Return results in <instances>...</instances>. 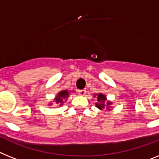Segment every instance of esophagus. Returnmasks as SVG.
Masks as SVG:
<instances>
[{
	"mask_svg": "<svg viewBox=\"0 0 159 159\" xmlns=\"http://www.w3.org/2000/svg\"><path fill=\"white\" fill-rule=\"evenodd\" d=\"M79 94L80 96H84L86 94V90L85 89H82V90H79L78 91Z\"/></svg>",
	"mask_w": 159,
	"mask_h": 159,
	"instance_id": "34e87169",
	"label": "esophagus"
}]
</instances>
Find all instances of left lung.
I'll return each instance as SVG.
<instances>
[{
  "label": "left lung",
  "instance_id": "left-lung-1",
  "mask_svg": "<svg viewBox=\"0 0 159 159\" xmlns=\"http://www.w3.org/2000/svg\"><path fill=\"white\" fill-rule=\"evenodd\" d=\"M93 97L94 98L97 97V99H98V102H96V106H97V108L100 109L101 111H102V110L111 111L112 102L107 100L106 96L105 95V94H94Z\"/></svg>",
  "mask_w": 159,
  "mask_h": 159
}]
</instances>
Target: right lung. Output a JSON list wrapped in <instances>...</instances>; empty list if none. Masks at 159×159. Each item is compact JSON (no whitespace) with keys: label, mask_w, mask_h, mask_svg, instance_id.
<instances>
[{"label":"right lung","mask_w":159,"mask_h":159,"mask_svg":"<svg viewBox=\"0 0 159 159\" xmlns=\"http://www.w3.org/2000/svg\"><path fill=\"white\" fill-rule=\"evenodd\" d=\"M69 92L70 91H68V90H61V91L58 92L57 95L55 96L53 102H54L55 104L59 105V106H62L63 102H66V101H67V98H69ZM51 105H53V103L49 102L48 106H51Z\"/></svg>","instance_id":"right-lung-1"}]
</instances>
